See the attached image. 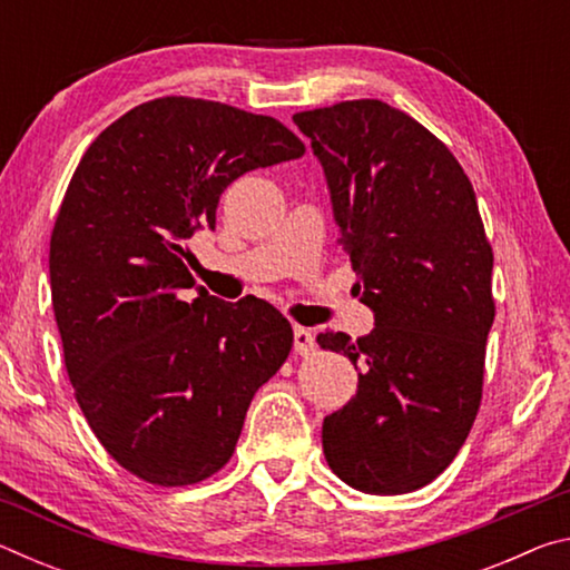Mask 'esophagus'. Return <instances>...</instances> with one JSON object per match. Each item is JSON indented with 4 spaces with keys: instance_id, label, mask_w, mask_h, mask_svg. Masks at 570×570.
<instances>
[{
    "instance_id": "1",
    "label": "esophagus",
    "mask_w": 570,
    "mask_h": 570,
    "mask_svg": "<svg viewBox=\"0 0 570 570\" xmlns=\"http://www.w3.org/2000/svg\"><path fill=\"white\" fill-rule=\"evenodd\" d=\"M314 350H316L314 334L304 330V326H296V330H294V352L302 354V356H308V354H314Z\"/></svg>"
}]
</instances>
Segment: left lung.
<instances>
[{
    "label": "left lung",
    "mask_w": 570,
    "mask_h": 570,
    "mask_svg": "<svg viewBox=\"0 0 570 570\" xmlns=\"http://www.w3.org/2000/svg\"><path fill=\"white\" fill-rule=\"evenodd\" d=\"M330 188L374 330L316 336L350 356L356 394L322 424L324 458L346 485L412 493L465 442L495 320L493 248L465 170L417 120L382 100L294 115Z\"/></svg>",
    "instance_id": "left-lung-1"
}]
</instances>
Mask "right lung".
<instances>
[{
    "label": "right lung",
    "instance_id": "add662e5",
    "mask_svg": "<svg viewBox=\"0 0 570 570\" xmlns=\"http://www.w3.org/2000/svg\"><path fill=\"white\" fill-rule=\"evenodd\" d=\"M298 156L304 142L268 115L160 98L105 128L67 186L50 240L67 374L102 448L153 485L224 468L292 352L282 312L210 296L183 244L216 228L228 183Z\"/></svg>",
    "mask_w": 570,
    "mask_h": 570
}]
</instances>
